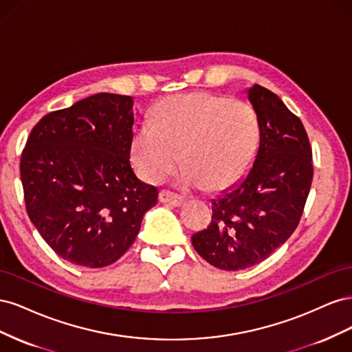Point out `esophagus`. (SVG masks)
I'll return each instance as SVG.
<instances>
[{
	"mask_svg": "<svg viewBox=\"0 0 352 352\" xmlns=\"http://www.w3.org/2000/svg\"><path fill=\"white\" fill-rule=\"evenodd\" d=\"M158 199L162 201V202H166V204L173 206V207H180V206L184 204V198L182 197L177 195V194L170 192V190H166V189H163L162 192H160Z\"/></svg>",
	"mask_w": 352,
	"mask_h": 352,
	"instance_id": "34e87169",
	"label": "esophagus"
}]
</instances>
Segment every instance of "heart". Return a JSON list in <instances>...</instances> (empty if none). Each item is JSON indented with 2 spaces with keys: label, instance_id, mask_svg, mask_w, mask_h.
Here are the masks:
<instances>
[{
  "label": "heart",
  "instance_id": "obj_1",
  "mask_svg": "<svg viewBox=\"0 0 352 352\" xmlns=\"http://www.w3.org/2000/svg\"><path fill=\"white\" fill-rule=\"evenodd\" d=\"M260 141V122L252 105L210 92L177 94L160 101L153 123L136 126L132 163L145 182L172 175L182 154L186 188L219 192L248 172Z\"/></svg>",
  "mask_w": 352,
  "mask_h": 352
}]
</instances>
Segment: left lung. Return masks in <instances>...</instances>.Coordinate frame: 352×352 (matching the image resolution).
<instances>
[{
	"label": "left lung",
	"mask_w": 352,
	"mask_h": 352,
	"mask_svg": "<svg viewBox=\"0 0 352 352\" xmlns=\"http://www.w3.org/2000/svg\"><path fill=\"white\" fill-rule=\"evenodd\" d=\"M248 100L260 122L255 162L239 185L212 199L210 225L190 238L201 257L221 270L252 267L285 243L313 182V153L301 120L257 83Z\"/></svg>",
	"instance_id": "8db88e82"
}]
</instances>
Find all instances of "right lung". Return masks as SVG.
I'll list each match as a JSON object with an SVG mask.
<instances>
[{
    "mask_svg": "<svg viewBox=\"0 0 352 352\" xmlns=\"http://www.w3.org/2000/svg\"><path fill=\"white\" fill-rule=\"evenodd\" d=\"M133 100L95 94L52 111L32 129L20 158L30 221L58 257L100 269L135 242L155 186L131 166Z\"/></svg>",
    "mask_w": 352,
    "mask_h": 352,
    "instance_id": "add662e5",
    "label": "right lung"
}]
</instances>
